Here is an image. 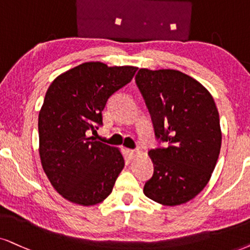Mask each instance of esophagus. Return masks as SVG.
<instances>
[{"label":"esophagus","mask_w":250,"mask_h":250,"mask_svg":"<svg viewBox=\"0 0 250 250\" xmlns=\"http://www.w3.org/2000/svg\"><path fill=\"white\" fill-rule=\"evenodd\" d=\"M127 153H128V156H129V158H130V159H134V158L138 154V151L127 150Z\"/></svg>","instance_id":"obj_1"}]
</instances>
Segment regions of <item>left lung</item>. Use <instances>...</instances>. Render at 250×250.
I'll return each mask as SVG.
<instances>
[{"label":"left lung","instance_id":"8db88e82","mask_svg":"<svg viewBox=\"0 0 250 250\" xmlns=\"http://www.w3.org/2000/svg\"><path fill=\"white\" fill-rule=\"evenodd\" d=\"M135 80L156 138L165 143L148 151L154 168L144 194L164 205L186 203L208 185L219 157L216 104L203 85L181 71L140 69Z\"/></svg>","mask_w":250,"mask_h":250}]
</instances>
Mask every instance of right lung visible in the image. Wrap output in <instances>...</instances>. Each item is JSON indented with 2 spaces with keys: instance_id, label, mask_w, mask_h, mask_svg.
<instances>
[{
  "instance_id": "add662e5",
  "label": "right lung",
  "mask_w": 250,
  "mask_h": 250,
  "mask_svg": "<svg viewBox=\"0 0 250 250\" xmlns=\"http://www.w3.org/2000/svg\"><path fill=\"white\" fill-rule=\"evenodd\" d=\"M137 69L86 62L49 85L38 121L39 153L43 172L65 200L88 207L112 192L125 159L118 148L87 134L103 125L107 100Z\"/></svg>"
}]
</instances>
